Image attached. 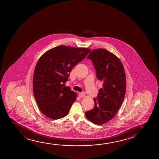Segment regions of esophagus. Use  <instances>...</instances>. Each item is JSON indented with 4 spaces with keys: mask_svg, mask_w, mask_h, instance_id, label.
I'll use <instances>...</instances> for the list:
<instances>
[{
    "mask_svg": "<svg viewBox=\"0 0 159 159\" xmlns=\"http://www.w3.org/2000/svg\"><path fill=\"white\" fill-rule=\"evenodd\" d=\"M79 97H80V98H83V97H84L85 96V93L84 92H80V93H79Z\"/></svg>",
    "mask_w": 159,
    "mask_h": 159,
    "instance_id": "obj_1",
    "label": "esophagus"
}]
</instances>
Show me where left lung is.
Segmentation results:
<instances>
[{
  "instance_id": "1",
  "label": "left lung",
  "mask_w": 159,
  "mask_h": 159,
  "mask_svg": "<svg viewBox=\"0 0 159 159\" xmlns=\"http://www.w3.org/2000/svg\"><path fill=\"white\" fill-rule=\"evenodd\" d=\"M87 59L92 61L102 85L97 98H94L93 109L85 116L94 124L102 125L112 120L122 105L126 92L125 73L119 58L105 49H94Z\"/></svg>"
}]
</instances>
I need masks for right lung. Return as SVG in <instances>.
Returning a JSON list of instances; mask_svg holds the SVG:
<instances>
[{
	"instance_id": "add662e5",
	"label": "right lung",
	"mask_w": 159,
	"mask_h": 159,
	"mask_svg": "<svg viewBox=\"0 0 159 159\" xmlns=\"http://www.w3.org/2000/svg\"><path fill=\"white\" fill-rule=\"evenodd\" d=\"M91 49L60 46L40 57L33 76V92L39 110L47 117L58 120L67 115L77 94L66 86L73 68Z\"/></svg>"
}]
</instances>
